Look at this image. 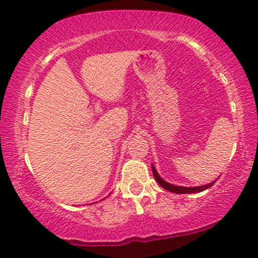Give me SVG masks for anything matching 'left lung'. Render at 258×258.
<instances>
[{
  "label": "left lung",
  "mask_w": 258,
  "mask_h": 258,
  "mask_svg": "<svg viewBox=\"0 0 258 258\" xmlns=\"http://www.w3.org/2000/svg\"><path fill=\"white\" fill-rule=\"evenodd\" d=\"M151 169H153V173H154V176H155V180H156L159 184L162 186L164 190L169 191V192H173V194H197V192H202L204 190H207V188L212 187V186L215 184V181H212L209 182V184H206V185H202V186H194V187H185V186H176V185H173V184H169V182H167L166 180H163L161 178L159 173H157L156 168L154 167V164H151Z\"/></svg>",
  "instance_id": "1"
}]
</instances>
